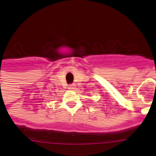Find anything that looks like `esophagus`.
<instances>
[{"label": "esophagus", "instance_id": "1", "mask_svg": "<svg viewBox=\"0 0 156 156\" xmlns=\"http://www.w3.org/2000/svg\"><path fill=\"white\" fill-rule=\"evenodd\" d=\"M75 85L74 84H71V85H69V90H74V89H75Z\"/></svg>", "mask_w": 156, "mask_h": 156}]
</instances>
